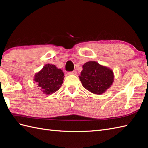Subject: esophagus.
Masks as SVG:
<instances>
[{"label": "esophagus", "instance_id": "obj_1", "mask_svg": "<svg viewBox=\"0 0 148 148\" xmlns=\"http://www.w3.org/2000/svg\"><path fill=\"white\" fill-rule=\"evenodd\" d=\"M69 75H76L77 74V72L76 71H73L72 72H68Z\"/></svg>", "mask_w": 148, "mask_h": 148}]
</instances>
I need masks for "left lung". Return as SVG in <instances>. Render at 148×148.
Instances as JSON below:
<instances>
[{
	"label": "left lung",
	"mask_w": 148,
	"mask_h": 148,
	"mask_svg": "<svg viewBox=\"0 0 148 148\" xmlns=\"http://www.w3.org/2000/svg\"><path fill=\"white\" fill-rule=\"evenodd\" d=\"M79 77L84 88L96 95H101L111 87L114 75L110 68L95 61H89L83 65Z\"/></svg>",
	"instance_id": "8db88e82"
}]
</instances>
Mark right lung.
<instances>
[{"label": "right lung", "instance_id": "1", "mask_svg": "<svg viewBox=\"0 0 148 148\" xmlns=\"http://www.w3.org/2000/svg\"><path fill=\"white\" fill-rule=\"evenodd\" d=\"M64 74L61 69L55 65L48 64L35 74L34 83H37L45 95H49L60 89L64 82Z\"/></svg>", "mask_w": 148, "mask_h": 148}]
</instances>
